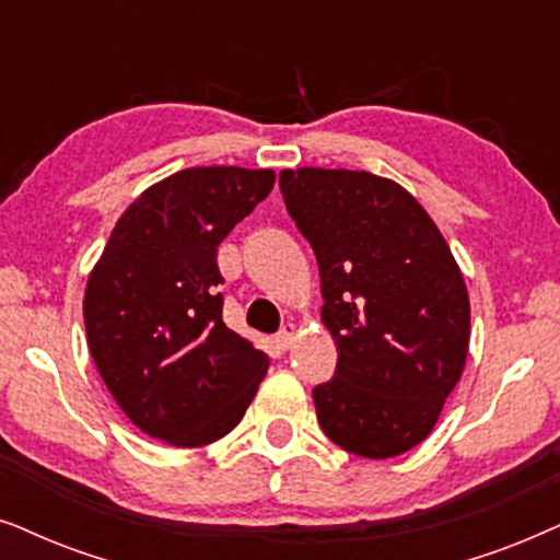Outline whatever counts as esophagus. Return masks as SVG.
Instances as JSON below:
<instances>
[{
  "label": "esophagus",
  "mask_w": 560,
  "mask_h": 560,
  "mask_svg": "<svg viewBox=\"0 0 560 560\" xmlns=\"http://www.w3.org/2000/svg\"><path fill=\"white\" fill-rule=\"evenodd\" d=\"M294 338H296V327L289 323V325L281 327L279 335H276V346H279L281 350H289V348H292Z\"/></svg>",
  "instance_id": "34e87169"
}]
</instances>
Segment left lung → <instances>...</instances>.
<instances>
[{"label":"left lung","instance_id":"left-lung-1","mask_svg":"<svg viewBox=\"0 0 560 560\" xmlns=\"http://www.w3.org/2000/svg\"><path fill=\"white\" fill-rule=\"evenodd\" d=\"M279 186L338 346L332 378L312 389L319 428L355 456L407 453L466 363L471 310L448 243L412 194L369 171L287 168Z\"/></svg>","mask_w":560,"mask_h":560}]
</instances>
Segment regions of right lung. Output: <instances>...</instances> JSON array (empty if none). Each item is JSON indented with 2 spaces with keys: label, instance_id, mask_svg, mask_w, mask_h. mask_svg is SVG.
<instances>
[{
  "label": "right lung",
  "instance_id": "right-lung-1",
  "mask_svg": "<svg viewBox=\"0 0 560 560\" xmlns=\"http://www.w3.org/2000/svg\"><path fill=\"white\" fill-rule=\"evenodd\" d=\"M273 171L184 168L112 230L84 296L96 371L132 424L178 448L243 420L268 355L222 323L218 245L273 189Z\"/></svg>",
  "mask_w": 560,
  "mask_h": 560
}]
</instances>
